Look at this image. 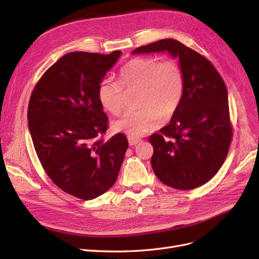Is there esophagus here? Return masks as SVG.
I'll use <instances>...</instances> for the list:
<instances>
[{
    "label": "esophagus",
    "mask_w": 259,
    "mask_h": 259,
    "mask_svg": "<svg viewBox=\"0 0 259 259\" xmlns=\"http://www.w3.org/2000/svg\"><path fill=\"white\" fill-rule=\"evenodd\" d=\"M128 142H129V145L130 146H135V145H137L138 143H140L141 142V140L140 139H138V138H132V137H129L128 138Z\"/></svg>",
    "instance_id": "esophagus-1"
}]
</instances>
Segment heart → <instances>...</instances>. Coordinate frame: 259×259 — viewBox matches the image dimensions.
Instances as JSON below:
<instances>
[{
    "instance_id": "1",
    "label": "heart",
    "mask_w": 259,
    "mask_h": 259,
    "mask_svg": "<svg viewBox=\"0 0 259 259\" xmlns=\"http://www.w3.org/2000/svg\"><path fill=\"white\" fill-rule=\"evenodd\" d=\"M120 82L104 78L98 86V99L104 110L116 115L123 107V89H140L139 110L124 112L113 121V129L136 138L159 128L179 109L185 95V74L173 59L137 57L121 67Z\"/></svg>"
}]
</instances>
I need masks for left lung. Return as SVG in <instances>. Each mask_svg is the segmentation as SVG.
Wrapping results in <instances>:
<instances>
[{
	"instance_id": "left-lung-1",
	"label": "left lung",
	"mask_w": 259,
	"mask_h": 259,
	"mask_svg": "<svg viewBox=\"0 0 259 259\" xmlns=\"http://www.w3.org/2000/svg\"><path fill=\"white\" fill-rule=\"evenodd\" d=\"M167 51L178 57L185 74V95L167 126L149 137L151 166L164 185L192 190L205 185L222 166L233 139L225 83L202 54L178 40L161 39L132 51Z\"/></svg>"
}]
</instances>
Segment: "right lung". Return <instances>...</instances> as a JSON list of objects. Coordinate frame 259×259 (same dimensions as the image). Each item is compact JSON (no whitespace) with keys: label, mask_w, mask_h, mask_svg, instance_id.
Instances as JSON below:
<instances>
[{"label":"right lung","mask_w":259,"mask_h":259,"mask_svg":"<svg viewBox=\"0 0 259 259\" xmlns=\"http://www.w3.org/2000/svg\"><path fill=\"white\" fill-rule=\"evenodd\" d=\"M120 54H65L38 80L28 102V129L45 171L80 199L112 188L128 148L123 133L103 140L109 121L98 99V86Z\"/></svg>","instance_id":"right-lung-1"}]
</instances>
